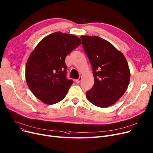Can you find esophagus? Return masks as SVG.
Masks as SVG:
<instances>
[{
	"instance_id": "34e87169",
	"label": "esophagus",
	"mask_w": 153,
	"mask_h": 153,
	"mask_svg": "<svg viewBox=\"0 0 153 153\" xmlns=\"http://www.w3.org/2000/svg\"><path fill=\"white\" fill-rule=\"evenodd\" d=\"M82 79V76H81V77L80 76L78 79H76V83H79L81 81Z\"/></svg>"
}]
</instances>
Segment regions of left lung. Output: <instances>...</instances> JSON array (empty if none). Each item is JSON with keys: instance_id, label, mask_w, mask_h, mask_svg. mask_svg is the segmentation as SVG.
I'll list each match as a JSON object with an SVG mask.
<instances>
[{"instance_id": "1", "label": "left lung", "mask_w": 153, "mask_h": 153, "mask_svg": "<svg viewBox=\"0 0 153 153\" xmlns=\"http://www.w3.org/2000/svg\"><path fill=\"white\" fill-rule=\"evenodd\" d=\"M81 38L94 78V85L86 92V97L95 106L110 107L125 94L129 84L127 61L122 52L105 39L87 35Z\"/></svg>"}]
</instances>
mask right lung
I'll return each instance as SVG.
<instances>
[{"mask_svg": "<svg viewBox=\"0 0 153 153\" xmlns=\"http://www.w3.org/2000/svg\"><path fill=\"white\" fill-rule=\"evenodd\" d=\"M81 44L79 37L55 32L43 38L31 53L25 79L31 92L48 105L61 101L73 83L66 79L65 58Z\"/></svg>", "mask_w": 153, "mask_h": 153, "instance_id": "obj_1", "label": "right lung"}]
</instances>
